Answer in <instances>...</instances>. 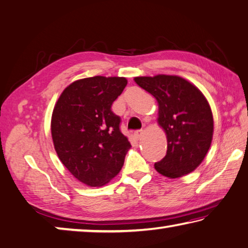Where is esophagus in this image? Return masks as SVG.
<instances>
[{
  "mask_svg": "<svg viewBox=\"0 0 248 248\" xmlns=\"http://www.w3.org/2000/svg\"><path fill=\"white\" fill-rule=\"evenodd\" d=\"M142 133H143L142 130H136V131L133 132V136L137 140H140V138L142 137Z\"/></svg>",
  "mask_w": 248,
  "mask_h": 248,
  "instance_id": "esophagus-1",
  "label": "esophagus"
}]
</instances>
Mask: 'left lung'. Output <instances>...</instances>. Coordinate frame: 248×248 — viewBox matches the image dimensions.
Here are the masks:
<instances>
[{"mask_svg":"<svg viewBox=\"0 0 248 248\" xmlns=\"http://www.w3.org/2000/svg\"><path fill=\"white\" fill-rule=\"evenodd\" d=\"M139 87L158 102V124L167 134V154L155 169L168 178L192 172L208 152L214 119L208 102L186 79L158 75L134 78Z\"/></svg>","mask_w":248,"mask_h":248,"instance_id":"obj_1","label":"left lung"}]
</instances>
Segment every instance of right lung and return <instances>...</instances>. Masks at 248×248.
Returning a JSON list of instances; mask_svg holds the SVG:
<instances>
[{
    "label": "right lung",
    "mask_w": 248,
    "mask_h": 248,
    "mask_svg": "<svg viewBox=\"0 0 248 248\" xmlns=\"http://www.w3.org/2000/svg\"><path fill=\"white\" fill-rule=\"evenodd\" d=\"M127 85L123 77L81 79L68 85L52 115L58 157L70 173L89 186H101L119 173L131 144L111 110Z\"/></svg>",
    "instance_id": "obj_1"
}]
</instances>
